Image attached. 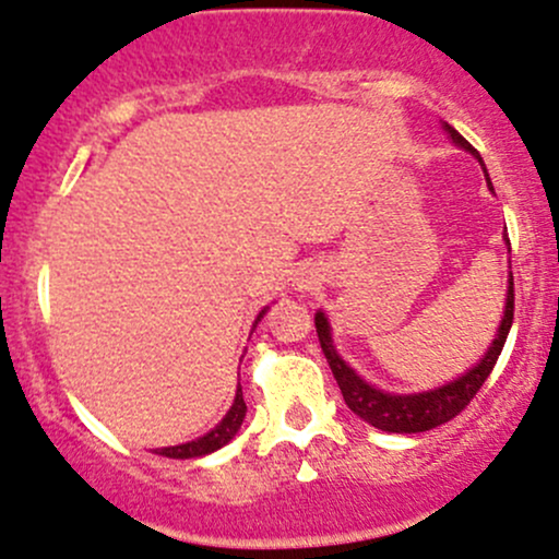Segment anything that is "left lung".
<instances>
[{
	"label": "left lung",
	"instance_id": "1",
	"mask_svg": "<svg viewBox=\"0 0 559 559\" xmlns=\"http://www.w3.org/2000/svg\"><path fill=\"white\" fill-rule=\"evenodd\" d=\"M444 128H448V133L457 146H463V150H468L472 155H477V160L481 163L479 152L474 150V146L468 144L455 128L452 126H444ZM512 319H514V275H509L507 310H503V321L501 326H498V337L492 340L490 350H487L485 358H481L477 367L468 369L463 378L452 380V383L437 388V391L409 393V396H393V393H383L378 391V388L364 383L354 369L337 356V350H334L332 334H329V321L324 313H316V332H319L321 350H324L329 367H332L334 380H337L340 391H343L345 404L354 409L358 418H364L369 426L380 428V431L418 433V431H431V428L442 426V423H448L455 418V415H461L463 409L472 404V399L477 396L481 383H485L487 374H490L492 367H496L498 356H501L503 343H507V334L509 329H512Z\"/></svg>",
	"mask_w": 559,
	"mask_h": 559
}]
</instances>
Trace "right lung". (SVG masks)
I'll return each instance as SVG.
<instances>
[{"instance_id": "obj_1", "label": "right lung", "mask_w": 559, "mask_h": 559, "mask_svg": "<svg viewBox=\"0 0 559 559\" xmlns=\"http://www.w3.org/2000/svg\"><path fill=\"white\" fill-rule=\"evenodd\" d=\"M264 316V310L260 316H257V321H260ZM246 418V402H243V391H240L238 385V393H235V402L230 407V413L225 415V420L219 423V426L214 428V431H209L205 437L195 439V442H187V444H176V448H163V450H155L157 455H166V457H179V461H187V457H201V455H209V452L225 448L227 442L238 433L240 423Z\"/></svg>"}]
</instances>
